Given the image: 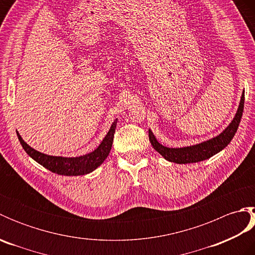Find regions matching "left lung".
<instances>
[{
	"instance_id": "1",
	"label": "left lung",
	"mask_w": 255,
	"mask_h": 255,
	"mask_svg": "<svg viewBox=\"0 0 255 255\" xmlns=\"http://www.w3.org/2000/svg\"><path fill=\"white\" fill-rule=\"evenodd\" d=\"M243 107H245V92H243L241 96V101L236 113V116L229 124V126L220 134H218L217 137L206 140V141L198 144L189 145V147L184 148H167L158 142V140H156L153 132L150 129L149 140L153 149L158 151L165 160L170 162H174V163L178 164H186L207 160L210 156L217 154L221 150L225 149L230 143L232 138L235 137L242 117Z\"/></svg>"
}]
</instances>
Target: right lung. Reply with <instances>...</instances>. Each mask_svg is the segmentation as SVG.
Instances as JSON below:
<instances>
[{"label": "right lung", "instance_id": "obj_1", "mask_svg": "<svg viewBox=\"0 0 255 255\" xmlns=\"http://www.w3.org/2000/svg\"><path fill=\"white\" fill-rule=\"evenodd\" d=\"M117 125V119L114 121L112 126L110 128V131L107 132L105 138L103 139L101 144L92 152L75 156V158H66V156H53L48 155L45 153H41L39 151L32 149L27 144L20 134L17 131V137L21 147L26 151L31 159H34L38 162L40 165L46 167L53 173H57L59 175H67V176H77V175H84L89 174V173L93 172L97 169L105 159L110 154V151L112 149L113 140H114V133H115Z\"/></svg>", "mask_w": 255, "mask_h": 255}]
</instances>
